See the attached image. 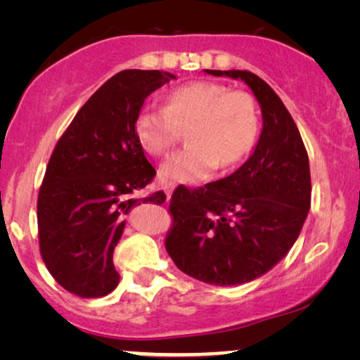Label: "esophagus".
Listing matches in <instances>:
<instances>
[{
  "instance_id": "1",
  "label": "esophagus",
  "mask_w": 360,
  "mask_h": 360,
  "mask_svg": "<svg viewBox=\"0 0 360 360\" xmlns=\"http://www.w3.org/2000/svg\"><path fill=\"white\" fill-rule=\"evenodd\" d=\"M174 188H175V184H164V191H165L167 198H170L172 191H174Z\"/></svg>"
}]
</instances>
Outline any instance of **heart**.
Returning <instances> with one entry per match:
<instances>
[{
  "label": "heart",
  "instance_id": "b5f03b06",
  "mask_svg": "<svg viewBox=\"0 0 360 360\" xmlns=\"http://www.w3.org/2000/svg\"><path fill=\"white\" fill-rule=\"evenodd\" d=\"M134 131L152 157L169 154L181 131H188V147L170 155L159 175L169 184L195 185L208 180L218 164L231 167L252 150L259 110L249 93L216 82H191L170 91L165 106H142Z\"/></svg>",
  "mask_w": 360,
  "mask_h": 360
}]
</instances>
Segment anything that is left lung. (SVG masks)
<instances>
[{"label":"left lung","mask_w":360,"mask_h":360,"mask_svg":"<svg viewBox=\"0 0 360 360\" xmlns=\"http://www.w3.org/2000/svg\"><path fill=\"white\" fill-rule=\"evenodd\" d=\"M206 72L248 83L264 127L254 154L234 174L174 191L165 249L190 277L239 285L269 272L297 240L311 205L308 152L292 115L262 78L248 70Z\"/></svg>","instance_id":"8db88e82"}]
</instances>
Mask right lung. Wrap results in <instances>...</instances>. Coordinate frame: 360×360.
I'll list each match as a JSON object with an SVG mask.
<instances>
[{"mask_svg":"<svg viewBox=\"0 0 360 360\" xmlns=\"http://www.w3.org/2000/svg\"><path fill=\"white\" fill-rule=\"evenodd\" d=\"M175 78L122 70L103 83L60 136L37 196L39 249L56 282L80 298H100L120 282L112 252L134 205L165 201L164 191L132 198L155 169L137 141L144 100Z\"/></svg>","mask_w":360,"mask_h":360,"instance_id":"obj_1","label":"right lung"}]
</instances>
